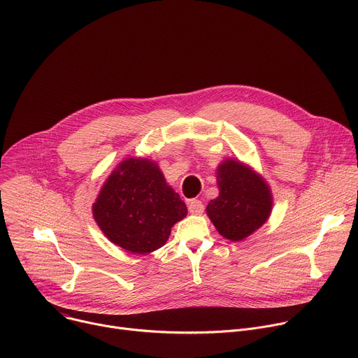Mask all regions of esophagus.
Instances as JSON below:
<instances>
[{"label":"esophagus","instance_id":"34e87169","mask_svg":"<svg viewBox=\"0 0 358 358\" xmlns=\"http://www.w3.org/2000/svg\"><path fill=\"white\" fill-rule=\"evenodd\" d=\"M188 211L194 215H201L203 213V206L199 199H191L188 202Z\"/></svg>","mask_w":358,"mask_h":358}]
</instances>
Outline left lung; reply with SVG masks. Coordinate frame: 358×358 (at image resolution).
I'll list each match as a JSON object with an SVG mask.
<instances>
[{"instance_id":"obj_1","label":"left lung","mask_w":358,"mask_h":358,"mask_svg":"<svg viewBox=\"0 0 358 358\" xmlns=\"http://www.w3.org/2000/svg\"><path fill=\"white\" fill-rule=\"evenodd\" d=\"M218 196L207 206V215L221 236L241 242L268 222L273 210L271 185L253 167L229 157L217 166Z\"/></svg>"}]
</instances>
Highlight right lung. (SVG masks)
I'll return each mask as SVG.
<instances>
[{"instance_id":"1","label":"right lung","mask_w":358,"mask_h":358,"mask_svg":"<svg viewBox=\"0 0 358 358\" xmlns=\"http://www.w3.org/2000/svg\"><path fill=\"white\" fill-rule=\"evenodd\" d=\"M187 206L167 182L157 162L129 157L108 176L92 206L103 235L122 249L147 255L166 245Z\"/></svg>"}]
</instances>
